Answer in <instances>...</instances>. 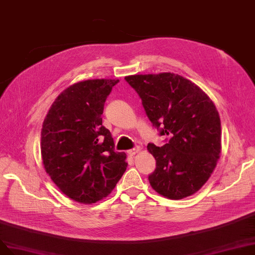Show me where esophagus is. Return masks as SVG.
<instances>
[{"mask_svg":"<svg viewBox=\"0 0 255 255\" xmlns=\"http://www.w3.org/2000/svg\"><path fill=\"white\" fill-rule=\"evenodd\" d=\"M139 151H140V148H139V147H136V148L128 150L127 153H128V155H130V156H134V155L137 154Z\"/></svg>","mask_w":255,"mask_h":255,"instance_id":"1","label":"esophagus"}]
</instances>
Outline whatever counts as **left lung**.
Returning <instances> with one entry per match:
<instances>
[{
  "mask_svg": "<svg viewBox=\"0 0 255 255\" xmlns=\"http://www.w3.org/2000/svg\"><path fill=\"white\" fill-rule=\"evenodd\" d=\"M125 80L142 99L161 135H170L163 147L148 144L156 161L149 183L158 194L182 200L199 191L209 180L222 151L219 111L203 89L171 72L133 74Z\"/></svg>",
  "mask_w": 255,
  "mask_h": 255,
  "instance_id": "left-lung-1",
  "label": "left lung"
}]
</instances>
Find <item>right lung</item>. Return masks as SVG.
<instances>
[{
	"label": "right lung",
	"instance_id": "right-lung-1",
	"mask_svg": "<svg viewBox=\"0 0 255 255\" xmlns=\"http://www.w3.org/2000/svg\"><path fill=\"white\" fill-rule=\"evenodd\" d=\"M119 80L74 83L54 100L41 132L45 171L69 199L92 204L108 196L124 174L125 152H116L102 125L104 104Z\"/></svg>",
	"mask_w": 255,
	"mask_h": 255
}]
</instances>
